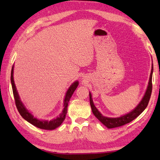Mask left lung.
<instances>
[{
	"instance_id": "obj_1",
	"label": "left lung",
	"mask_w": 160,
	"mask_h": 160,
	"mask_svg": "<svg viewBox=\"0 0 160 160\" xmlns=\"http://www.w3.org/2000/svg\"><path fill=\"white\" fill-rule=\"evenodd\" d=\"M152 72H153V65L152 66V70L150 76V80H149L148 87L146 92L145 94L144 97H143L141 102L139 103V104L135 107V109H133L128 114H126L123 116H121L119 118H108L105 117V116H102V113H100L97 108L94 105V103L92 99V95L90 93V106L92 108V111L95 117L98 119L99 121L106 126L108 128H116V127H119L121 126L125 125L126 123H128L131 122L132 120H134L135 118H137L140 113H141L147 107L149 101H150L151 94H152Z\"/></svg>"
}]
</instances>
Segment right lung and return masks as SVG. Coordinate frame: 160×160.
<instances>
[{
  "instance_id": "1",
  "label": "right lung",
  "mask_w": 160,
  "mask_h": 160,
  "mask_svg": "<svg viewBox=\"0 0 160 160\" xmlns=\"http://www.w3.org/2000/svg\"><path fill=\"white\" fill-rule=\"evenodd\" d=\"M13 68H14V66H12L10 80H11L12 92H13V95H14L16 107H17L18 112L20 113V114L22 116V117L25 118L27 121H28L29 123H30L31 124H32V125H34V126H36L37 128H41V129L53 130L60 126L61 125V123L63 122L65 118H66V115L68 111V102L70 97H72V94H73L75 90H76L78 84H79L78 81H76V82H75L73 84H72L67 91L66 97H65V99H64V109L63 110V112H62V113H61V115L59 116L58 117L53 119L52 121H41L36 118H34V116H32V114H31V113L27 110L25 106H24V104L22 103L21 100L20 99V97L18 95V91L16 90L15 85L14 82V79H13Z\"/></svg>"
}]
</instances>
